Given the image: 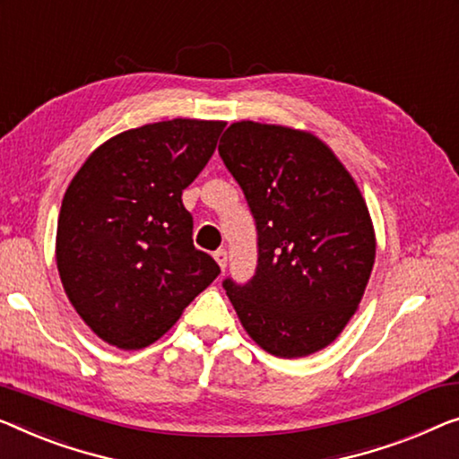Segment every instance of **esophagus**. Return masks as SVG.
Here are the masks:
<instances>
[{"label": "esophagus", "mask_w": 459, "mask_h": 459, "mask_svg": "<svg viewBox=\"0 0 459 459\" xmlns=\"http://www.w3.org/2000/svg\"><path fill=\"white\" fill-rule=\"evenodd\" d=\"M214 259L218 262V265H221V268L224 270L227 268V259H229V255H227V251L224 249H218V251H214Z\"/></svg>", "instance_id": "esophagus-1"}]
</instances>
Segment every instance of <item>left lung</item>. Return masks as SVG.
<instances>
[{
	"instance_id": "left-lung-1",
	"label": "left lung",
	"mask_w": 459,
	"mask_h": 459,
	"mask_svg": "<svg viewBox=\"0 0 459 459\" xmlns=\"http://www.w3.org/2000/svg\"><path fill=\"white\" fill-rule=\"evenodd\" d=\"M257 229V268L224 290L245 332L280 359L332 344L357 311L375 264L360 189L309 132L237 121L218 146Z\"/></svg>"
}]
</instances>
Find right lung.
<instances>
[{
  "label": "right lung",
  "instance_id": "add662e5",
  "mask_svg": "<svg viewBox=\"0 0 459 459\" xmlns=\"http://www.w3.org/2000/svg\"><path fill=\"white\" fill-rule=\"evenodd\" d=\"M224 121L127 129L88 156L61 202L55 259L74 309L99 338L135 351L170 330L221 268L194 247L186 189Z\"/></svg>",
  "mask_w": 459,
  "mask_h": 459
}]
</instances>
